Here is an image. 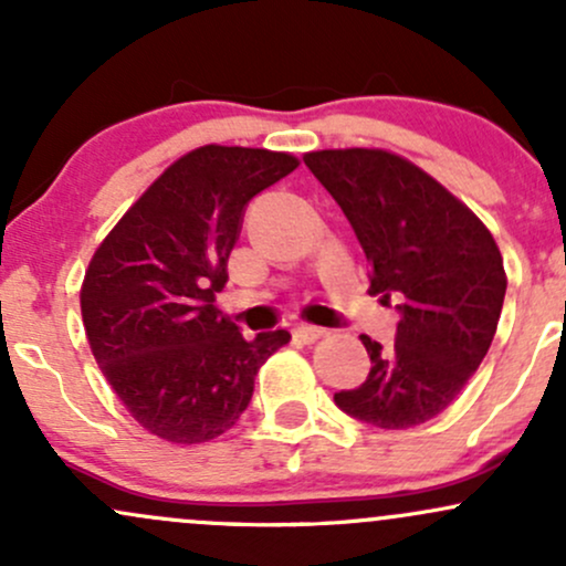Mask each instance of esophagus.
I'll use <instances>...</instances> for the list:
<instances>
[{
    "instance_id": "esophagus-1",
    "label": "esophagus",
    "mask_w": 566,
    "mask_h": 566,
    "mask_svg": "<svg viewBox=\"0 0 566 566\" xmlns=\"http://www.w3.org/2000/svg\"><path fill=\"white\" fill-rule=\"evenodd\" d=\"M292 335H295V340L301 343H316L324 335V329L314 327V324H301V327L292 329Z\"/></svg>"
}]
</instances>
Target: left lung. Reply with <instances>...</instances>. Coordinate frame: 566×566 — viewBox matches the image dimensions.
I'll use <instances>...</instances> for the list:
<instances>
[{
  "instance_id": "obj_1",
  "label": "left lung",
  "mask_w": 566,
  "mask_h": 566,
  "mask_svg": "<svg viewBox=\"0 0 566 566\" xmlns=\"http://www.w3.org/2000/svg\"><path fill=\"white\" fill-rule=\"evenodd\" d=\"M303 161L354 226L373 271L367 292L401 314L394 348L361 335L373 367L335 405L386 431L428 423L495 337L509 284L495 239L469 205L386 148H324Z\"/></svg>"
}]
</instances>
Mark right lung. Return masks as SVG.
<instances>
[{"mask_svg":"<svg viewBox=\"0 0 566 566\" xmlns=\"http://www.w3.org/2000/svg\"><path fill=\"white\" fill-rule=\"evenodd\" d=\"M301 165L269 148L207 146L175 159L108 231L80 290L84 335L125 409L154 437L201 444L237 423L287 329L244 340L216 295L244 207Z\"/></svg>","mask_w":566,"mask_h":566,"instance_id":"add662e5","label":"right lung"}]
</instances>
